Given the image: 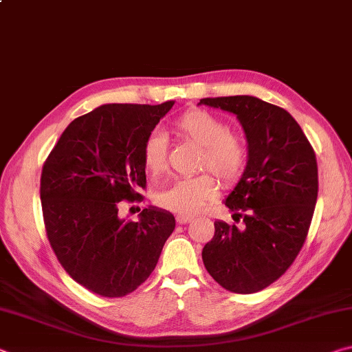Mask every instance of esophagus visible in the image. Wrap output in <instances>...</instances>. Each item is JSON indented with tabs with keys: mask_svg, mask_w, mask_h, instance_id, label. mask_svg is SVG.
Here are the masks:
<instances>
[{
	"mask_svg": "<svg viewBox=\"0 0 352 352\" xmlns=\"http://www.w3.org/2000/svg\"><path fill=\"white\" fill-rule=\"evenodd\" d=\"M194 217L192 216H186V214H178V216L175 217V220H177V223H188V222H190V220H192Z\"/></svg>",
	"mask_w": 352,
	"mask_h": 352,
	"instance_id": "esophagus-1",
	"label": "esophagus"
}]
</instances>
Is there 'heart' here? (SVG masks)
<instances>
[{"label": "heart", "instance_id": "1", "mask_svg": "<svg viewBox=\"0 0 352 352\" xmlns=\"http://www.w3.org/2000/svg\"><path fill=\"white\" fill-rule=\"evenodd\" d=\"M174 130L205 147L200 168L210 169L219 180L233 183L247 164V147L239 136L230 133L228 124L205 110H189L174 122ZM142 162L151 174H162L168 164V140L163 133L148 135L142 144ZM217 192L210 175L178 178L160 190L157 204L178 214H195Z\"/></svg>", "mask_w": 352, "mask_h": 352}]
</instances>
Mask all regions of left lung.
Returning a JSON list of instances; mask_svg holds the SVG:
<instances>
[{
	"label": "left lung",
	"instance_id": "left-lung-1",
	"mask_svg": "<svg viewBox=\"0 0 352 352\" xmlns=\"http://www.w3.org/2000/svg\"><path fill=\"white\" fill-rule=\"evenodd\" d=\"M199 105L234 115L247 141V166L223 204L243 228L214 222L201 259L210 275L234 294L265 289L289 269L306 241L318 195L314 148L281 107L256 96L205 98Z\"/></svg>",
	"mask_w": 352,
	"mask_h": 352
}]
</instances>
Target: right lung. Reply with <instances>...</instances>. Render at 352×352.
<instances>
[{
    "label": "right lung",
    "instance_id": "obj_1",
    "mask_svg": "<svg viewBox=\"0 0 352 352\" xmlns=\"http://www.w3.org/2000/svg\"><path fill=\"white\" fill-rule=\"evenodd\" d=\"M172 105H100L65 129L43 166L47 239L68 275L93 294L133 292L153 272L175 228V217L157 206L144 208L138 222L118 214L119 201L141 199L142 144Z\"/></svg>",
    "mask_w": 352,
    "mask_h": 352
}]
</instances>
